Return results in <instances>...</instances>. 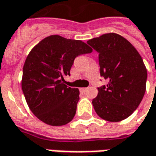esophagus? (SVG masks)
Segmentation results:
<instances>
[{
	"instance_id": "obj_1",
	"label": "esophagus",
	"mask_w": 156,
	"mask_h": 156,
	"mask_svg": "<svg viewBox=\"0 0 156 156\" xmlns=\"http://www.w3.org/2000/svg\"><path fill=\"white\" fill-rule=\"evenodd\" d=\"M87 88H86V87H82V88H80V92L81 93H85L86 91H87Z\"/></svg>"
}]
</instances>
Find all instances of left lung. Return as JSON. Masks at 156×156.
Returning <instances> with one entry per match:
<instances>
[{
    "label": "left lung",
    "mask_w": 156,
    "mask_h": 156,
    "mask_svg": "<svg viewBox=\"0 0 156 156\" xmlns=\"http://www.w3.org/2000/svg\"><path fill=\"white\" fill-rule=\"evenodd\" d=\"M99 53L100 74L108 81L93 99L101 118L116 122L133 113L146 93L147 70L141 56L126 39L107 33L87 40Z\"/></svg>",
    "instance_id": "8db88e82"
}]
</instances>
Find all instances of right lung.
<instances>
[{
  "label": "right lung",
  "instance_id": "add662e5",
  "mask_svg": "<svg viewBox=\"0 0 156 156\" xmlns=\"http://www.w3.org/2000/svg\"><path fill=\"white\" fill-rule=\"evenodd\" d=\"M93 49L82 40L54 34L38 43L23 67L21 87L30 111L40 121L54 126L73 119L79 99L78 88L67 87L75 58Z\"/></svg>",
  "mask_w": 156,
  "mask_h": 156
}]
</instances>
